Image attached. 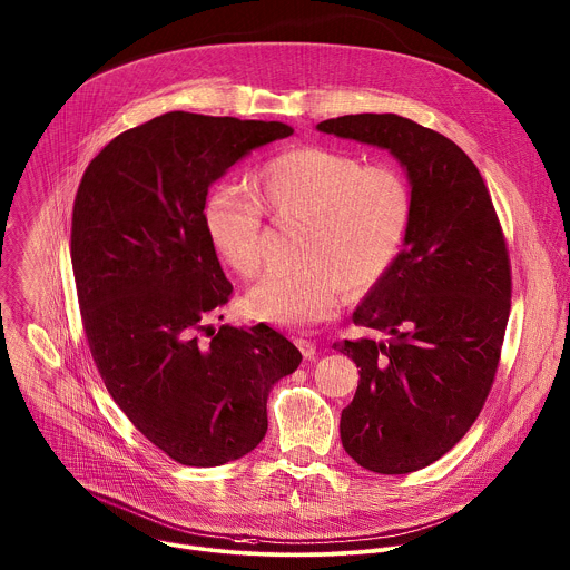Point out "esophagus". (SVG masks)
<instances>
[{
    "instance_id": "1",
    "label": "esophagus",
    "mask_w": 570,
    "mask_h": 570,
    "mask_svg": "<svg viewBox=\"0 0 570 570\" xmlns=\"http://www.w3.org/2000/svg\"><path fill=\"white\" fill-rule=\"evenodd\" d=\"M295 344H297V348L302 351V355H304L306 360H313V357H315V353H317V344H315V340L297 337V340H295Z\"/></svg>"
}]
</instances>
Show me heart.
Segmentation results:
<instances>
[{
	"instance_id": "heart-1",
	"label": "heart",
	"mask_w": 570,
	"mask_h": 570,
	"mask_svg": "<svg viewBox=\"0 0 570 570\" xmlns=\"http://www.w3.org/2000/svg\"><path fill=\"white\" fill-rule=\"evenodd\" d=\"M255 196L217 188L204 206L210 244L228 268L255 277L262 268V206L282 222H304L297 266L268 271L246 295L250 315L302 326L331 317L342 291L362 295L393 266L411 219V190L384 164L362 166L348 153L299 146L266 159Z\"/></svg>"
}]
</instances>
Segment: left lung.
Returning <instances> with one entry per match:
<instances>
[{"label": "left lung", "instance_id": "left-lung-1", "mask_svg": "<svg viewBox=\"0 0 570 570\" xmlns=\"http://www.w3.org/2000/svg\"><path fill=\"white\" fill-rule=\"evenodd\" d=\"M317 128L389 148L413 186L404 250L353 313L389 342L333 344L362 368L340 422L346 453L373 473H413L469 433L493 389L513 293L507 237L478 166L438 130L395 112Z\"/></svg>", "mask_w": 570, "mask_h": 570}]
</instances>
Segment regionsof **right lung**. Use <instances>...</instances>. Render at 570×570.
Instances as JSON below:
<instances>
[{
    "mask_svg": "<svg viewBox=\"0 0 570 570\" xmlns=\"http://www.w3.org/2000/svg\"><path fill=\"white\" fill-rule=\"evenodd\" d=\"M282 121L166 112L124 130L79 181L70 262L81 324L106 391L184 466H219L266 435V400L302 353L275 328L206 320L228 304L204 226L210 184Z\"/></svg>",
    "mask_w": 570,
    "mask_h": 570,
    "instance_id": "1",
    "label": "right lung"
}]
</instances>
